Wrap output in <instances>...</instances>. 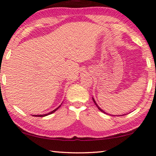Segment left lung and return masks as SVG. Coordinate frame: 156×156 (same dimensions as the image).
Returning <instances> with one entry per match:
<instances>
[{
  "label": "left lung",
  "mask_w": 156,
  "mask_h": 156,
  "mask_svg": "<svg viewBox=\"0 0 156 156\" xmlns=\"http://www.w3.org/2000/svg\"><path fill=\"white\" fill-rule=\"evenodd\" d=\"M93 102H94V103H95V105H96V106H97V107H98V109H99V110H100V111H101V112H104V113H105V112H104V111H103L102 109H100V107H99V106H98V105H97V103H96V102H95V100H94V98H93Z\"/></svg>",
  "instance_id": "1"
}]
</instances>
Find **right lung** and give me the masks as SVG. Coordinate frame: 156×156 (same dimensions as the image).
<instances>
[{"label":"right lung","mask_w":156,"mask_h":156,"mask_svg":"<svg viewBox=\"0 0 156 156\" xmlns=\"http://www.w3.org/2000/svg\"><path fill=\"white\" fill-rule=\"evenodd\" d=\"M60 107H61V105L59 107H57L56 109H54V110H53L52 112H49V113H48V114H45V115H34V116H35V117H45V116H47V115H51V114H52V113H54V112H56L57 109H58Z\"/></svg>","instance_id":"1"}]
</instances>
